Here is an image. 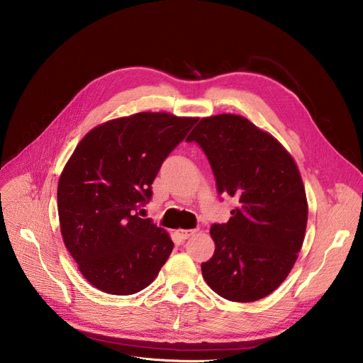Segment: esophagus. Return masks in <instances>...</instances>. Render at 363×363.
<instances>
[{
	"mask_svg": "<svg viewBox=\"0 0 363 363\" xmlns=\"http://www.w3.org/2000/svg\"><path fill=\"white\" fill-rule=\"evenodd\" d=\"M194 233H196V230H177V231H176V234L179 235V238H180L182 241L190 238Z\"/></svg>",
	"mask_w": 363,
	"mask_h": 363,
	"instance_id": "obj_1",
	"label": "esophagus"
}]
</instances>
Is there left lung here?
Segmentation results:
<instances>
[{
    "instance_id": "1",
    "label": "left lung",
    "mask_w": 363,
    "mask_h": 363,
    "mask_svg": "<svg viewBox=\"0 0 363 363\" xmlns=\"http://www.w3.org/2000/svg\"><path fill=\"white\" fill-rule=\"evenodd\" d=\"M209 160L218 193L238 201L227 224H213L215 253L202 263L209 288L234 302L272 294L302 247L308 203L298 167L276 139L238 115L203 118L186 139Z\"/></svg>"
}]
</instances>
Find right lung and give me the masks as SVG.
<instances>
[{"instance_id": "obj_1", "label": "right lung", "mask_w": 363, "mask_h": 363, "mask_svg": "<svg viewBox=\"0 0 363 363\" xmlns=\"http://www.w3.org/2000/svg\"><path fill=\"white\" fill-rule=\"evenodd\" d=\"M196 121L143 111L96 126L77 145L58 183L60 225L94 288L136 294L172 255L169 234L136 211L150 202L162 161Z\"/></svg>"}]
</instances>
